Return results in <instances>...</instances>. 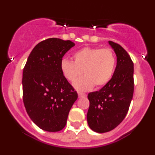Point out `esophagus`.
Instances as JSON below:
<instances>
[{"label": "esophagus", "mask_w": 155, "mask_h": 155, "mask_svg": "<svg viewBox=\"0 0 155 155\" xmlns=\"http://www.w3.org/2000/svg\"><path fill=\"white\" fill-rule=\"evenodd\" d=\"M78 95H79V97H86V94L82 93V92H78Z\"/></svg>", "instance_id": "esophagus-1"}]
</instances>
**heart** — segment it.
Returning a JSON list of instances; mask_svg holds the SVG:
<instances>
[{
  "mask_svg": "<svg viewBox=\"0 0 155 155\" xmlns=\"http://www.w3.org/2000/svg\"><path fill=\"white\" fill-rule=\"evenodd\" d=\"M72 60L63 59L60 69L65 79L75 81L84 73V76L74 83L79 90H87L95 86L100 88L109 82L114 74L117 58L111 49L84 47L73 54Z\"/></svg>",
  "mask_w": 155,
  "mask_h": 155,
  "instance_id": "b5f03b06",
  "label": "heart"
}]
</instances>
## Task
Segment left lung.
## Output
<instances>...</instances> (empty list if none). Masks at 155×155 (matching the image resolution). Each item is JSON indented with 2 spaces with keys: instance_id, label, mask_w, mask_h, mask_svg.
<instances>
[{
  "instance_id": "obj_1",
  "label": "left lung",
  "mask_w": 155,
  "mask_h": 155,
  "mask_svg": "<svg viewBox=\"0 0 155 155\" xmlns=\"http://www.w3.org/2000/svg\"><path fill=\"white\" fill-rule=\"evenodd\" d=\"M117 57V67L109 82L99 91L88 94L90 101L87 122L97 133L111 131L127 115L134 91L133 63L120 44L109 41Z\"/></svg>"
}]
</instances>
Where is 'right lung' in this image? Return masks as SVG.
<instances>
[{
    "label": "right lung",
    "instance_id": "add662e5",
    "mask_svg": "<svg viewBox=\"0 0 155 155\" xmlns=\"http://www.w3.org/2000/svg\"><path fill=\"white\" fill-rule=\"evenodd\" d=\"M75 44L49 38L37 44L28 57L22 74L23 103L34 123L48 132L64 128L78 94L63 76L60 63Z\"/></svg>",
    "mask_w": 155,
    "mask_h": 155
}]
</instances>
